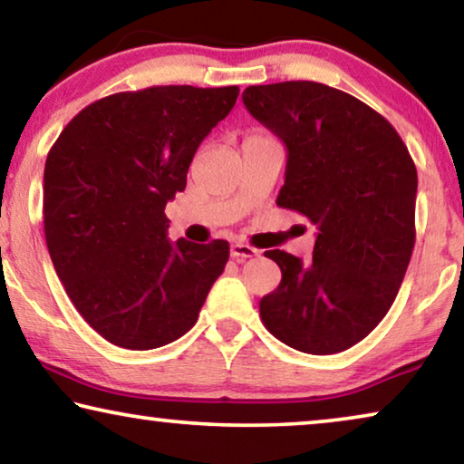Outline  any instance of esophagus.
<instances>
[{
  "mask_svg": "<svg viewBox=\"0 0 464 464\" xmlns=\"http://www.w3.org/2000/svg\"><path fill=\"white\" fill-rule=\"evenodd\" d=\"M230 256H232V259H237V262H245V259L256 257L257 249H253V246L243 245V243H234L230 246Z\"/></svg>",
  "mask_w": 464,
  "mask_h": 464,
  "instance_id": "1",
  "label": "esophagus"
}]
</instances>
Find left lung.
I'll return each mask as SVG.
<instances>
[{
    "instance_id": "obj_1",
    "label": "left lung",
    "mask_w": 464,
    "mask_h": 464,
    "mask_svg": "<svg viewBox=\"0 0 464 464\" xmlns=\"http://www.w3.org/2000/svg\"><path fill=\"white\" fill-rule=\"evenodd\" d=\"M243 103L287 145L276 205L319 230L310 262L266 251L283 278L259 300V316L295 351H346L384 319L408 270L414 160L389 120L338 88L302 80L249 86Z\"/></svg>"
}]
</instances>
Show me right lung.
I'll use <instances>...</instances> for the list:
<instances>
[{"mask_svg":"<svg viewBox=\"0 0 464 464\" xmlns=\"http://www.w3.org/2000/svg\"><path fill=\"white\" fill-rule=\"evenodd\" d=\"M238 86H151L84 107L48 151L44 234L69 300L111 344L150 351L194 327L230 245L170 243L164 207Z\"/></svg>","mask_w":464,"mask_h":464,"instance_id":"right-lung-1","label":"right lung"}]
</instances>
